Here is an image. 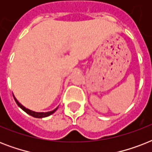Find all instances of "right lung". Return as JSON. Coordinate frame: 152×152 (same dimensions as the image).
Masks as SVG:
<instances>
[{
	"label": "right lung",
	"mask_w": 152,
	"mask_h": 152,
	"mask_svg": "<svg viewBox=\"0 0 152 152\" xmlns=\"http://www.w3.org/2000/svg\"><path fill=\"white\" fill-rule=\"evenodd\" d=\"M14 97V96H13ZM14 99H15V102H16V104H17L18 106H20V108L22 109L23 110L25 111L26 113H28L29 115L32 116V117H34V118H46V117H48V116L51 115L52 113H53L55 112V111L57 110V109L56 108L55 110H53L52 111H50V112H46V113H38V112H34V111L32 110H28V109L25 108L24 106H23L19 102L16 100V99H15V97H14Z\"/></svg>",
	"instance_id": "add662e5"
}]
</instances>
